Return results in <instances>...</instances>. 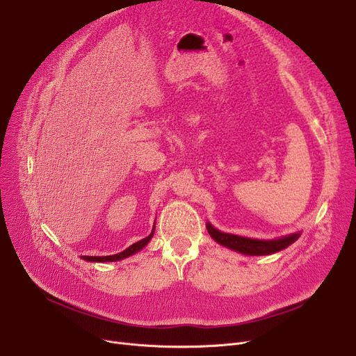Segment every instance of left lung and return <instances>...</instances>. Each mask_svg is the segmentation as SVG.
I'll return each mask as SVG.
<instances>
[{
  "label": "left lung",
  "instance_id": "1",
  "mask_svg": "<svg viewBox=\"0 0 356 356\" xmlns=\"http://www.w3.org/2000/svg\"><path fill=\"white\" fill-rule=\"evenodd\" d=\"M207 229L218 244L245 255H270V254L278 252L291 245L293 242H296L298 236H300V232H297V234H291L277 239H268V241L252 239V238H244V236L220 232L216 228H213L209 222L207 223Z\"/></svg>",
  "mask_w": 356,
  "mask_h": 356
}]
</instances>
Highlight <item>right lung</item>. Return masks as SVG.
Returning a JSON list of instances; mask_svg holds the SVG:
<instances>
[{
    "mask_svg": "<svg viewBox=\"0 0 356 356\" xmlns=\"http://www.w3.org/2000/svg\"><path fill=\"white\" fill-rule=\"evenodd\" d=\"M153 235H154V228H153L152 234H149L148 236H145L144 239L136 242V244H133V245H129V247H128L127 250H124L122 252H118V254H114V255H106V257H89V255H82L81 258L85 259V261H90V263H112V261H120V259H124V258H127V257H129V255H133V254L138 252L140 250H143V248L148 244L149 239L153 238Z\"/></svg>",
    "mask_w": 356,
    "mask_h": 356,
    "instance_id": "right-lung-1",
    "label": "right lung"
}]
</instances>
